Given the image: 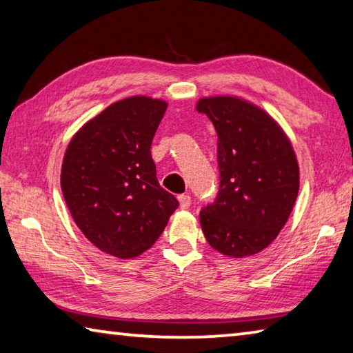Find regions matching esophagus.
Here are the masks:
<instances>
[{"label": "esophagus", "mask_w": 353, "mask_h": 353, "mask_svg": "<svg viewBox=\"0 0 353 353\" xmlns=\"http://www.w3.org/2000/svg\"><path fill=\"white\" fill-rule=\"evenodd\" d=\"M177 199H179V203H181V208H183V210L190 208V205H191V197H190L188 194H181V196H179Z\"/></svg>", "instance_id": "1"}]
</instances>
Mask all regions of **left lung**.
<instances>
[{
    "label": "left lung",
    "instance_id": "8db88e82",
    "mask_svg": "<svg viewBox=\"0 0 353 353\" xmlns=\"http://www.w3.org/2000/svg\"><path fill=\"white\" fill-rule=\"evenodd\" d=\"M196 110L217 132L219 191L201 211L208 243L230 258L267 248L290 216L299 166L290 140L270 115L238 97H208Z\"/></svg>",
    "mask_w": 353,
    "mask_h": 353
}]
</instances>
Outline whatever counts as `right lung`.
Returning <instances> with one entry per match:
<instances>
[{"label":"right lung","instance_id":"right-lung-1","mask_svg":"<svg viewBox=\"0 0 353 353\" xmlns=\"http://www.w3.org/2000/svg\"><path fill=\"white\" fill-rule=\"evenodd\" d=\"M166 101L134 95L80 128L61 165V191L77 227L101 252L130 259L146 252L179 207L159 185L152 137Z\"/></svg>","mask_w":353,"mask_h":353}]
</instances>
